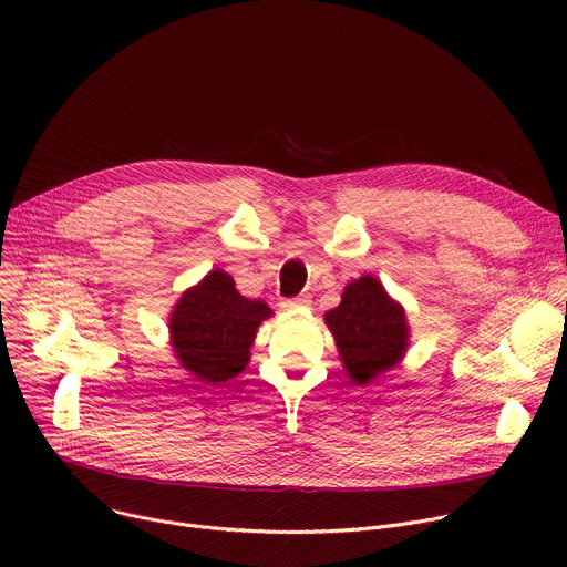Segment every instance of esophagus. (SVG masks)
Wrapping results in <instances>:
<instances>
[{"mask_svg":"<svg viewBox=\"0 0 567 567\" xmlns=\"http://www.w3.org/2000/svg\"><path fill=\"white\" fill-rule=\"evenodd\" d=\"M310 303H312L310 296H308V293H301V296H296V299L282 301V308H285V310H296V308H308Z\"/></svg>","mask_w":567,"mask_h":567,"instance_id":"obj_1","label":"esophagus"}]
</instances>
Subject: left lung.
<instances>
[{
	"instance_id": "8db88e82",
	"label": "left lung",
	"mask_w": 567,
	"mask_h": 567,
	"mask_svg": "<svg viewBox=\"0 0 567 567\" xmlns=\"http://www.w3.org/2000/svg\"><path fill=\"white\" fill-rule=\"evenodd\" d=\"M340 361L355 385H368L402 363L411 329L402 303L374 276L351 280L338 308L323 315Z\"/></svg>"
}]
</instances>
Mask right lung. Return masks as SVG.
Here are the masks:
<instances>
[{
    "label": "right lung",
    "instance_id": "add662e5",
    "mask_svg": "<svg viewBox=\"0 0 567 567\" xmlns=\"http://www.w3.org/2000/svg\"><path fill=\"white\" fill-rule=\"evenodd\" d=\"M274 317L264 301L238 293L220 268L188 287L169 312L167 329L174 359L204 383L234 379L250 363L259 323Z\"/></svg>",
    "mask_w": 567,
    "mask_h": 567
}]
</instances>
